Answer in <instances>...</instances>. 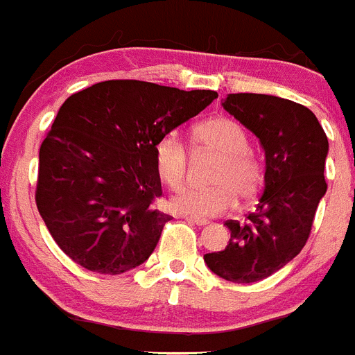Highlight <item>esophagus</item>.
I'll list each match as a JSON object with an SVG mask.
<instances>
[{"mask_svg":"<svg viewBox=\"0 0 355 355\" xmlns=\"http://www.w3.org/2000/svg\"><path fill=\"white\" fill-rule=\"evenodd\" d=\"M188 222H192V224H197V225H206L209 224L208 218H200V216H184Z\"/></svg>","mask_w":355,"mask_h":355,"instance_id":"34e87169","label":"esophagus"}]
</instances>
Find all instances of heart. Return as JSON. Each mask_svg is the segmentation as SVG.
Masks as SVG:
<instances>
[{
    "label": "heart",
    "instance_id": "obj_1",
    "mask_svg": "<svg viewBox=\"0 0 355 355\" xmlns=\"http://www.w3.org/2000/svg\"><path fill=\"white\" fill-rule=\"evenodd\" d=\"M193 146L220 155L209 187H187L171 200L174 211L193 216H215L236 206L238 196L250 199L263 183V168L249 153L245 130L227 117L199 122L192 131ZM155 165L163 184L175 190L187 181L188 153L174 135H165L155 146Z\"/></svg>",
    "mask_w": 355,
    "mask_h": 355
}]
</instances>
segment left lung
<instances>
[{
	"instance_id": "1",
	"label": "left lung",
	"mask_w": 355,
	"mask_h": 355,
	"mask_svg": "<svg viewBox=\"0 0 355 355\" xmlns=\"http://www.w3.org/2000/svg\"><path fill=\"white\" fill-rule=\"evenodd\" d=\"M265 150V188L245 222L227 220L224 250L205 254L209 270L231 283L270 277L306 245L320 199L327 135L311 110L266 94H229L222 103Z\"/></svg>"
}]
</instances>
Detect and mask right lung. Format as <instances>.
Listing matches in <instances>:
<instances>
[{"label": "right lung", "instance_id": "add662e5", "mask_svg": "<svg viewBox=\"0 0 355 355\" xmlns=\"http://www.w3.org/2000/svg\"><path fill=\"white\" fill-rule=\"evenodd\" d=\"M218 94L110 80L65 99L39 150L35 200L53 240L74 263L117 275L149 258L171 215L155 146Z\"/></svg>", "mask_w": 355, "mask_h": 355}]
</instances>
